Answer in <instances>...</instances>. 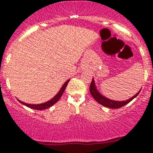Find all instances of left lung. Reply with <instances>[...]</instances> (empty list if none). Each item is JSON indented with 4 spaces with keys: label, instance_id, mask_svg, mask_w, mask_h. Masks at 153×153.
Masks as SVG:
<instances>
[{
    "label": "left lung",
    "instance_id": "8db88e82",
    "mask_svg": "<svg viewBox=\"0 0 153 153\" xmlns=\"http://www.w3.org/2000/svg\"><path fill=\"white\" fill-rule=\"evenodd\" d=\"M141 91V89H140V91H138V93H136V95L133 96V97H131L129 100H126L124 101H117V100H110V99L107 98V97H104L103 95H102L100 92L97 90V86L95 84V81L94 79H92L91 84L90 86V92L91 93L92 97L95 99V100L97 102H99L100 104H101L102 106H106L108 108H113V109H118V108L122 107V106H125L127 103H129L130 101H132L134 98H136L139 93Z\"/></svg>",
    "mask_w": 153,
    "mask_h": 153
}]
</instances>
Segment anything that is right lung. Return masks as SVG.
Here are the masks:
<instances>
[{
    "mask_svg": "<svg viewBox=\"0 0 153 153\" xmlns=\"http://www.w3.org/2000/svg\"><path fill=\"white\" fill-rule=\"evenodd\" d=\"M69 81H70V79L67 80L64 83H63V85L62 86L61 88H60V91L56 93V96H54V97H53L51 100H50L47 101V102H43V103H40V104H28V103H26V102H22V101H21V100H17L21 102V104H23V105L27 106V107H29V108H31V109H37V110H43V109H47V108H49V107H51V106H52L53 105H54V104L56 103V102H57L59 100H60V98L61 97L62 94H63V92H64L65 89H66V87H67V83H69Z\"/></svg>",
    "mask_w": 153,
    "mask_h": 153,
    "instance_id": "obj_1",
    "label": "right lung"
}]
</instances>
